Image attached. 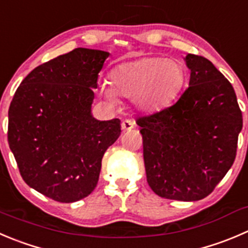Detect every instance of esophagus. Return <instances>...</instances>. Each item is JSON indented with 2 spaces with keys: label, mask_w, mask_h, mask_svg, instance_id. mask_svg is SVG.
I'll list each match as a JSON object with an SVG mask.
<instances>
[{
  "label": "esophagus",
  "mask_w": 248,
  "mask_h": 248,
  "mask_svg": "<svg viewBox=\"0 0 248 248\" xmlns=\"http://www.w3.org/2000/svg\"><path fill=\"white\" fill-rule=\"evenodd\" d=\"M134 124H134L133 120H124L121 124V127L124 131H131V129L134 127Z\"/></svg>",
  "instance_id": "esophagus-1"
}]
</instances>
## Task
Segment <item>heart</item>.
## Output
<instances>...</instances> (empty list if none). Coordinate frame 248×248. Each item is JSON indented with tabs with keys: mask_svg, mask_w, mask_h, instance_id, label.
Here are the masks:
<instances>
[{
	"mask_svg": "<svg viewBox=\"0 0 248 248\" xmlns=\"http://www.w3.org/2000/svg\"><path fill=\"white\" fill-rule=\"evenodd\" d=\"M111 86L104 82L105 97L116 103L119 95L133 97L139 109L151 111L172 102L185 82V69L173 58L145 57L120 64L110 74Z\"/></svg>",
	"mask_w": 248,
	"mask_h": 248,
	"instance_id": "obj_1",
	"label": "heart"
}]
</instances>
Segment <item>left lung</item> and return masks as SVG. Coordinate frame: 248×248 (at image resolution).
<instances>
[{"mask_svg":"<svg viewBox=\"0 0 248 248\" xmlns=\"http://www.w3.org/2000/svg\"><path fill=\"white\" fill-rule=\"evenodd\" d=\"M189 87L172 107L139 117L146 180L165 199L210 195L236 156L242 114L232 83L206 58L188 54Z\"/></svg>","mask_w":248,"mask_h":248,"instance_id":"obj_1","label":"left lung"}]
</instances>
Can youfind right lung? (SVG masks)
<instances>
[{"instance_id":"obj_1","label":"right lung","mask_w":248,"mask_h":248,"mask_svg":"<svg viewBox=\"0 0 248 248\" xmlns=\"http://www.w3.org/2000/svg\"><path fill=\"white\" fill-rule=\"evenodd\" d=\"M109 52L75 48L33 69L8 110V144L24 182L59 202L90 195L121 121L92 115L98 74Z\"/></svg>"}]
</instances>
